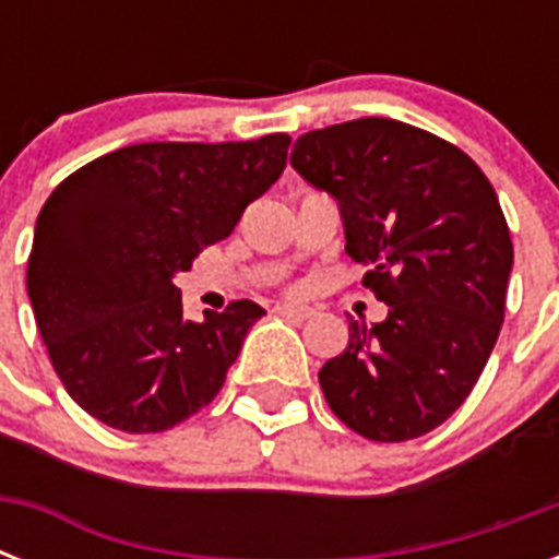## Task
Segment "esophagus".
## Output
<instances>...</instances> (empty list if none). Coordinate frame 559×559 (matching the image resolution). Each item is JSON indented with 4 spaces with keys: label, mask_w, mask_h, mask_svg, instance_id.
I'll use <instances>...</instances> for the list:
<instances>
[{
    "label": "esophagus",
    "mask_w": 559,
    "mask_h": 559,
    "mask_svg": "<svg viewBox=\"0 0 559 559\" xmlns=\"http://www.w3.org/2000/svg\"><path fill=\"white\" fill-rule=\"evenodd\" d=\"M275 313L284 316V319H296V322H305L313 316V307H305V305H289V301H281L275 305Z\"/></svg>",
    "instance_id": "esophagus-1"
}]
</instances>
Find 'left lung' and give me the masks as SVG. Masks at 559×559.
Segmentation results:
<instances>
[{"label":"left lung","instance_id":"left-lung-1","mask_svg":"<svg viewBox=\"0 0 559 559\" xmlns=\"http://www.w3.org/2000/svg\"><path fill=\"white\" fill-rule=\"evenodd\" d=\"M293 168L340 202L345 252L389 305L319 371L324 400L368 441H412L467 400L504 322L513 243L490 179L455 144L391 118L310 130Z\"/></svg>","mask_w":559,"mask_h":559}]
</instances>
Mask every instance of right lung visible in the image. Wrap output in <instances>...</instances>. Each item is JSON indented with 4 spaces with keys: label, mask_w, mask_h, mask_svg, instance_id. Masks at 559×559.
<instances>
[{
    "label": "right lung",
    "mask_w": 559,
    "mask_h": 559,
    "mask_svg": "<svg viewBox=\"0 0 559 559\" xmlns=\"http://www.w3.org/2000/svg\"><path fill=\"white\" fill-rule=\"evenodd\" d=\"M287 133L130 144L51 191L34 228L28 298L69 397L121 432H165L209 406L266 310L182 316L174 275L226 240L287 165Z\"/></svg>",
    "instance_id": "1"
}]
</instances>
